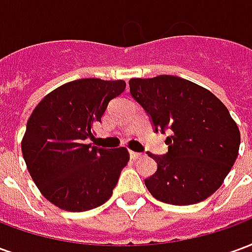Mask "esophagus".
Instances as JSON below:
<instances>
[{"label":"esophagus","instance_id":"34e87169","mask_svg":"<svg viewBox=\"0 0 252 252\" xmlns=\"http://www.w3.org/2000/svg\"><path fill=\"white\" fill-rule=\"evenodd\" d=\"M129 157H131V159H133V160H136V159L142 158L143 155L139 153H135V151H129Z\"/></svg>","mask_w":252,"mask_h":252}]
</instances>
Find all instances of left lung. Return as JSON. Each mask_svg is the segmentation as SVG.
<instances>
[{
  "instance_id": "left-lung-1",
  "label": "left lung",
  "mask_w": 252,
  "mask_h": 252,
  "mask_svg": "<svg viewBox=\"0 0 252 252\" xmlns=\"http://www.w3.org/2000/svg\"><path fill=\"white\" fill-rule=\"evenodd\" d=\"M129 92L151 119L154 129H171L166 155L144 180L157 200L191 205L216 191L238 158L240 132L227 106L200 85L174 75L132 78Z\"/></svg>"
}]
</instances>
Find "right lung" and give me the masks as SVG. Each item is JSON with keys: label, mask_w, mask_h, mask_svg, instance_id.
Returning a JSON list of instances; mask_svg holds the SVG:
<instances>
[{"label": "right lung", "mask_w": 252, "mask_h": 252, "mask_svg": "<svg viewBox=\"0 0 252 252\" xmlns=\"http://www.w3.org/2000/svg\"><path fill=\"white\" fill-rule=\"evenodd\" d=\"M124 90V81L77 79L47 94L28 119L21 142L27 169L41 194L63 211L93 209L113 193L129 154L86 140L110 99Z\"/></svg>", "instance_id": "1"}]
</instances>
